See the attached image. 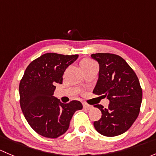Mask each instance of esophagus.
I'll return each instance as SVG.
<instances>
[{
	"label": "esophagus",
	"instance_id": "34e87169",
	"mask_svg": "<svg viewBox=\"0 0 156 156\" xmlns=\"http://www.w3.org/2000/svg\"><path fill=\"white\" fill-rule=\"evenodd\" d=\"M83 106H84V108H86V109H87V110L90 109V108H92V107H93L92 106H90V105H88L85 103H83Z\"/></svg>",
	"mask_w": 156,
	"mask_h": 156
}]
</instances>
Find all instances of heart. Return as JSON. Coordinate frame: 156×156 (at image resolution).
<instances>
[{"label": "heart", "instance_id": "heart-1", "mask_svg": "<svg viewBox=\"0 0 156 156\" xmlns=\"http://www.w3.org/2000/svg\"><path fill=\"white\" fill-rule=\"evenodd\" d=\"M94 64H96L92 59H84L81 62V68L84 69L86 68V67L90 66H92Z\"/></svg>", "mask_w": 156, "mask_h": 156}]
</instances>
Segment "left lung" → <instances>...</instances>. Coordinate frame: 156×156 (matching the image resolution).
I'll list each match as a JSON object with an SVG mask.
<instances>
[{
  "label": "left lung",
  "instance_id": "left-lung-1",
  "mask_svg": "<svg viewBox=\"0 0 156 156\" xmlns=\"http://www.w3.org/2000/svg\"><path fill=\"white\" fill-rule=\"evenodd\" d=\"M100 66L99 78L93 93L109 100L107 108L95 105L102 112L94 122L97 132L106 136H115L126 132L137 118L143 93L137 76L118 55L99 53L91 54Z\"/></svg>",
  "mask_w": 156,
  "mask_h": 156
}]
</instances>
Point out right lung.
<instances>
[{
	"label": "right lung",
	"instance_id": "1",
	"mask_svg": "<svg viewBox=\"0 0 156 156\" xmlns=\"http://www.w3.org/2000/svg\"><path fill=\"white\" fill-rule=\"evenodd\" d=\"M78 55L48 53L33 60L20 84V106L26 121L38 134L57 138L67 131L74 113L82 109L81 103H62L53 96L56 84Z\"/></svg>",
	"mask_w": 156,
	"mask_h": 156
}]
</instances>
